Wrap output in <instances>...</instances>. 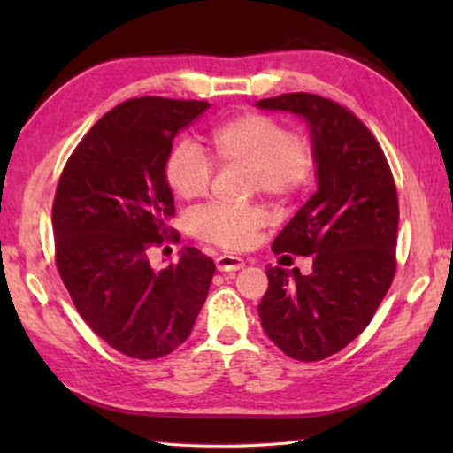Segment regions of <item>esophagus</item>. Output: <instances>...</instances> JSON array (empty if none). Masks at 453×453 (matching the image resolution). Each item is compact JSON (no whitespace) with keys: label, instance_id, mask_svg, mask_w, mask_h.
<instances>
[{"label":"esophagus","instance_id":"34e87169","mask_svg":"<svg viewBox=\"0 0 453 453\" xmlns=\"http://www.w3.org/2000/svg\"><path fill=\"white\" fill-rule=\"evenodd\" d=\"M216 265H218L219 272H237V270H242V267L245 265V262H243L242 257H237V256L224 254V256H219L216 259Z\"/></svg>","mask_w":453,"mask_h":453}]
</instances>
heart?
<instances>
[{
    "instance_id": "heart-1",
    "label": "heart",
    "mask_w": 453,
    "mask_h": 453,
    "mask_svg": "<svg viewBox=\"0 0 453 453\" xmlns=\"http://www.w3.org/2000/svg\"><path fill=\"white\" fill-rule=\"evenodd\" d=\"M208 152L210 157L194 142H180L167 153L164 175L175 196L186 202L203 197L211 188L216 164L250 167L251 194L262 191L286 202L308 186L316 167L310 142L264 113H242L221 121L210 132ZM267 224L270 213L259 205L211 203L191 216L189 229L203 242L243 250Z\"/></svg>"
}]
</instances>
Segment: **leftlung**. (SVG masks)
Segmentation results:
<instances>
[{
    "mask_svg": "<svg viewBox=\"0 0 453 453\" xmlns=\"http://www.w3.org/2000/svg\"><path fill=\"white\" fill-rule=\"evenodd\" d=\"M308 121L318 191L273 240V254L308 256L311 272L267 267L257 305L283 354L319 362L364 332L395 275L397 189L386 153L354 111L316 94L257 102Z\"/></svg>",
    "mask_w": 453,
    "mask_h": 453,
    "instance_id": "obj_1",
    "label": "left lung"
}]
</instances>
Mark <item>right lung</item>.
<instances>
[{"label": "right lung", "instance_id": "1", "mask_svg": "<svg viewBox=\"0 0 453 453\" xmlns=\"http://www.w3.org/2000/svg\"><path fill=\"white\" fill-rule=\"evenodd\" d=\"M208 102L145 96L105 113L59 175L51 208L56 265L86 324L119 354L157 359L178 349L208 297L216 264L197 248L153 270L150 250L175 242L164 175L180 129Z\"/></svg>", "mask_w": 453, "mask_h": 453}]
</instances>
